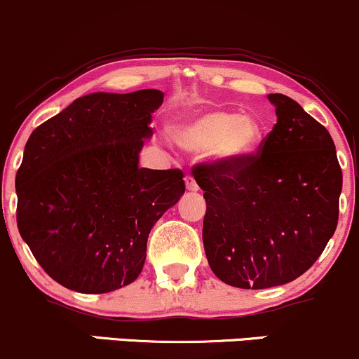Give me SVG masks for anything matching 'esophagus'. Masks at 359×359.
I'll use <instances>...</instances> for the list:
<instances>
[{
	"label": "esophagus",
	"mask_w": 359,
	"mask_h": 359,
	"mask_svg": "<svg viewBox=\"0 0 359 359\" xmlns=\"http://www.w3.org/2000/svg\"><path fill=\"white\" fill-rule=\"evenodd\" d=\"M184 183H187V189H189V191H198V189H200V187H198V183H196V180H194L191 175H187V178H184Z\"/></svg>",
	"instance_id": "esophagus-1"
}]
</instances>
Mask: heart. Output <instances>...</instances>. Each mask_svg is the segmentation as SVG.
<instances>
[{
  "instance_id": "1",
  "label": "heart",
  "mask_w": 359,
  "mask_h": 359,
  "mask_svg": "<svg viewBox=\"0 0 359 359\" xmlns=\"http://www.w3.org/2000/svg\"><path fill=\"white\" fill-rule=\"evenodd\" d=\"M258 119L233 109H208L180 119L171 126L172 140L189 153H208L221 161L250 154L259 144Z\"/></svg>"
}]
</instances>
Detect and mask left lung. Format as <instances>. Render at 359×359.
I'll return each instance as SVG.
<instances>
[{"mask_svg": "<svg viewBox=\"0 0 359 359\" xmlns=\"http://www.w3.org/2000/svg\"><path fill=\"white\" fill-rule=\"evenodd\" d=\"M278 121L255 154L200 163L203 245L226 285L264 290L302 276L320 258L339 215L343 175L331 135L290 96L273 93Z\"/></svg>", "mask_w": 359, "mask_h": 359, "instance_id": "8db88e82", "label": "left lung"}]
</instances>
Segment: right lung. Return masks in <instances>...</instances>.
Wrapping results in <instances>:
<instances>
[{"instance_id":"right-lung-1","label":"right lung","mask_w":359,"mask_h":359,"mask_svg":"<svg viewBox=\"0 0 359 359\" xmlns=\"http://www.w3.org/2000/svg\"><path fill=\"white\" fill-rule=\"evenodd\" d=\"M163 98L93 93L31 133L16 172V223L61 286L93 294L135 281L149 231L184 193L181 170L138 166Z\"/></svg>"}]
</instances>
